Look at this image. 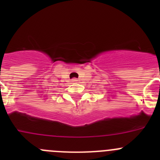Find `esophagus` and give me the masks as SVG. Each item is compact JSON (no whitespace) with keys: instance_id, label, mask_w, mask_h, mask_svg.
Wrapping results in <instances>:
<instances>
[{"instance_id":"esophagus-1","label":"esophagus","mask_w":160,"mask_h":160,"mask_svg":"<svg viewBox=\"0 0 160 160\" xmlns=\"http://www.w3.org/2000/svg\"><path fill=\"white\" fill-rule=\"evenodd\" d=\"M78 79H77V78L72 79V82H78Z\"/></svg>"}]
</instances>
